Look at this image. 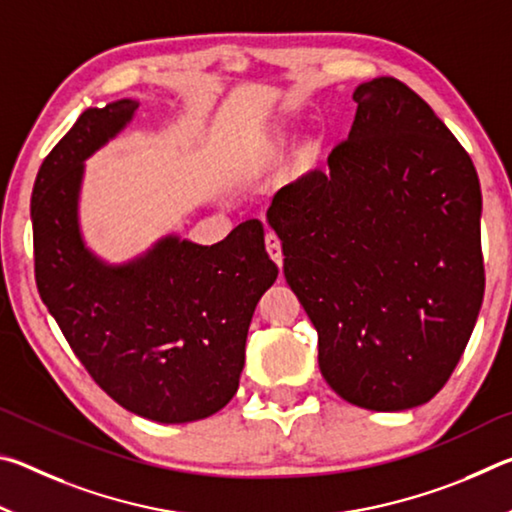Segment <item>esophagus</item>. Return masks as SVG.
<instances>
[{
    "label": "esophagus",
    "mask_w": 512,
    "mask_h": 512,
    "mask_svg": "<svg viewBox=\"0 0 512 512\" xmlns=\"http://www.w3.org/2000/svg\"><path fill=\"white\" fill-rule=\"evenodd\" d=\"M266 250H268V255H271L273 262L282 268V259H284L282 244H280V239L273 235V232H268L266 235Z\"/></svg>",
    "instance_id": "1"
}]
</instances>
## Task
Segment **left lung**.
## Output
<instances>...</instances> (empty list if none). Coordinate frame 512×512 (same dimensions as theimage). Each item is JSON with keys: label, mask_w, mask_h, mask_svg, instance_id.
<instances>
[{"label": "left lung", "mask_w": 512, "mask_h": 512, "mask_svg": "<svg viewBox=\"0 0 512 512\" xmlns=\"http://www.w3.org/2000/svg\"><path fill=\"white\" fill-rule=\"evenodd\" d=\"M352 99L329 169L282 187L266 219L332 391L404 411L447 384L479 318L481 187L470 155L402 81L379 76Z\"/></svg>", "instance_id": "1"}]
</instances>
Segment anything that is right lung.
<instances>
[{
	"label": "right lung",
	"instance_id": "right-lung-1",
	"mask_svg": "<svg viewBox=\"0 0 512 512\" xmlns=\"http://www.w3.org/2000/svg\"><path fill=\"white\" fill-rule=\"evenodd\" d=\"M140 103L88 108L42 162L31 196L36 284L92 379L126 411L180 424L221 411L239 388L250 318L277 277L259 221L214 246L167 235L126 264L85 246V160Z\"/></svg>",
	"mask_w": 512,
	"mask_h": 512
}]
</instances>
